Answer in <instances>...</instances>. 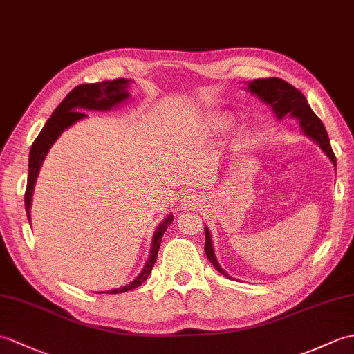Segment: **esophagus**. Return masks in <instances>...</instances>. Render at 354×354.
<instances>
[{
    "label": "esophagus",
    "mask_w": 354,
    "mask_h": 354,
    "mask_svg": "<svg viewBox=\"0 0 354 354\" xmlns=\"http://www.w3.org/2000/svg\"><path fill=\"white\" fill-rule=\"evenodd\" d=\"M199 207V201L194 194H189V196H184L179 202V208L181 209H196Z\"/></svg>",
    "instance_id": "34e87169"
}]
</instances>
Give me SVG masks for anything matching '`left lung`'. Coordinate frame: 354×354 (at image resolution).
<instances>
[{"instance_id":"1","label":"left lung","mask_w":354,"mask_h":354,"mask_svg":"<svg viewBox=\"0 0 354 354\" xmlns=\"http://www.w3.org/2000/svg\"><path fill=\"white\" fill-rule=\"evenodd\" d=\"M246 89L254 95H257L263 103L269 104L278 120L284 118L286 115L297 118L299 126H301V131L307 135V137L317 142L322 152L330 158V161L333 162V165H336V158L332 150V146H330V140H328L324 124H322V122L317 117V114L310 109L306 97L299 93L295 86H292L283 79L268 77V79H255L252 82H248ZM204 230H205V254L208 260L212 261V265L216 268V270H219L223 277L231 278L221 268L219 261L216 259L209 230L207 227Z\"/></svg>"}]
</instances>
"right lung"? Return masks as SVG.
I'll list each match as a JSON object with an SVG mask.
<instances>
[{
	"mask_svg": "<svg viewBox=\"0 0 354 354\" xmlns=\"http://www.w3.org/2000/svg\"><path fill=\"white\" fill-rule=\"evenodd\" d=\"M129 79H115V80H106L99 82V84H86L79 85L73 89V91L65 97L62 103L53 112L51 117L47 120V123L42 127L41 133L30 149L28 156V179H27V190H26V212L30 221V207H32V196L35 190V183L37 179V173H39L42 162L47 156L50 147L55 145L56 140L61 137V133L68 129L79 120L85 118V109L86 111H111L112 108H117L118 104L124 103L129 99ZM173 221V216L169 214L165 219L158 225L155 230V234L152 239V248H150V255L146 261L145 268H142L138 277L124 288L108 290V293H122L138 288L140 284L147 280L149 274L152 272V268L156 261L158 250L161 246L162 234L167 230L169 225Z\"/></svg>",
	"mask_w": 354,
	"mask_h": 354,
	"instance_id": "add662e5",
	"label": "right lung"
}]
</instances>
